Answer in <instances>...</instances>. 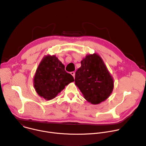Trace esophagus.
<instances>
[{
  "mask_svg": "<svg viewBox=\"0 0 146 146\" xmlns=\"http://www.w3.org/2000/svg\"><path fill=\"white\" fill-rule=\"evenodd\" d=\"M70 74L73 76V77L74 78V77H75V73L74 72H70Z\"/></svg>",
  "mask_w": 146,
  "mask_h": 146,
  "instance_id": "34e87169",
  "label": "esophagus"
}]
</instances>
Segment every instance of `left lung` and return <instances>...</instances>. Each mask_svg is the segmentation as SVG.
<instances>
[{
  "label": "left lung",
  "instance_id": "1",
  "mask_svg": "<svg viewBox=\"0 0 146 146\" xmlns=\"http://www.w3.org/2000/svg\"><path fill=\"white\" fill-rule=\"evenodd\" d=\"M75 74V84L84 98L92 104L105 101L112 92L113 78L97 54H88L81 61Z\"/></svg>",
  "mask_w": 146,
  "mask_h": 146
}]
</instances>
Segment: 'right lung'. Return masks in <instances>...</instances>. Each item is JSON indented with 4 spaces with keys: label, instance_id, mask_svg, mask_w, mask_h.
Here are the masks:
<instances>
[{
    "label": "right lung",
    "instance_id": "add662e5",
    "mask_svg": "<svg viewBox=\"0 0 146 146\" xmlns=\"http://www.w3.org/2000/svg\"><path fill=\"white\" fill-rule=\"evenodd\" d=\"M34 87L38 96L46 100L54 99L66 86L74 82L64 70V65L55 55L45 56L34 77Z\"/></svg>",
    "mask_w": 146,
    "mask_h": 146
}]
</instances>
